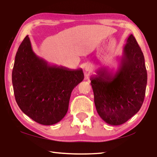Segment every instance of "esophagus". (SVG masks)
I'll return each mask as SVG.
<instances>
[{
    "instance_id": "esophagus-1",
    "label": "esophagus",
    "mask_w": 157,
    "mask_h": 157,
    "mask_svg": "<svg viewBox=\"0 0 157 157\" xmlns=\"http://www.w3.org/2000/svg\"><path fill=\"white\" fill-rule=\"evenodd\" d=\"M91 69V66L90 64H86V66H85V71H89Z\"/></svg>"
}]
</instances>
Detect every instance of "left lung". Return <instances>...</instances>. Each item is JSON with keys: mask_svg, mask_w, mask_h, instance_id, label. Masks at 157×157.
Segmentation results:
<instances>
[{"mask_svg": "<svg viewBox=\"0 0 157 157\" xmlns=\"http://www.w3.org/2000/svg\"><path fill=\"white\" fill-rule=\"evenodd\" d=\"M91 78L95 108L111 125H120L134 116L144 101L147 75L145 58L135 37L130 34L115 73L101 68Z\"/></svg>", "mask_w": 157, "mask_h": 157, "instance_id": "1", "label": "left lung"}]
</instances>
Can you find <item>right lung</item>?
I'll list each match as a JSON object with an SVG mask.
<instances>
[{"label": "right lung", "instance_id": "right-lung-1", "mask_svg": "<svg viewBox=\"0 0 157 157\" xmlns=\"http://www.w3.org/2000/svg\"><path fill=\"white\" fill-rule=\"evenodd\" d=\"M12 77L21 111L36 123L51 125L66 116L71 92L84 73L81 68L51 65L37 56L27 35L16 54Z\"/></svg>", "mask_w": 157, "mask_h": 157}]
</instances>
